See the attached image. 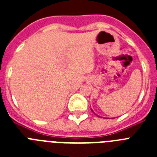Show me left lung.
<instances>
[{"label":"left lung","mask_w":157,"mask_h":157,"mask_svg":"<svg viewBox=\"0 0 157 157\" xmlns=\"http://www.w3.org/2000/svg\"><path fill=\"white\" fill-rule=\"evenodd\" d=\"M91 111H92V112H94V111H93V110H92V109H91ZM95 115H97V114H95ZM97 116H98V115H97ZM106 119H107V118H106Z\"/></svg>","instance_id":"obj_1"}]
</instances>
